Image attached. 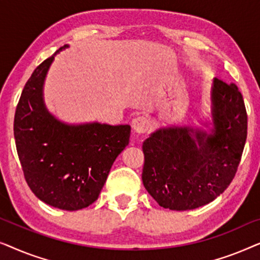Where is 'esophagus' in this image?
I'll return each instance as SVG.
<instances>
[{"mask_svg": "<svg viewBox=\"0 0 260 260\" xmlns=\"http://www.w3.org/2000/svg\"><path fill=\"white\" fill-rule=\"evenodd\" d=\"M131 126H133V129L136 134H147L151 129V123L147 117L140 116L133 119V122H131Z\"/></svg>", "mask_w": 260, "mask_h": 260, "instance_id": "esophagus-1", "label": "esophagus"}]
</instances>
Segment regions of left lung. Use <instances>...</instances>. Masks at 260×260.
I'll return each mask as SVG.
<instances>
[{
  "label": "left lung",
  "instance_id": "obj_1",
  "mask_svg": "<svg viewBox=\"0 0 260 260\" xmlns=\"http://www.w3.org/2000/svg\"><path fill=\"white\" fill-rule=\"evenodd\" d=\"M208 118L198 124L159 126L144 141L142 181L163 208L187 211L223 193L239 166L247 136V115L237 85L214 78Z\"/></svg>",
  "mask_w": 260,
  "mask_h": 260
}]
</instances>
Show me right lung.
Here are the masks:
<instances>
[{
  "instance_id": "1",
  "label": "right lung",
  "mask_w": 260,
  "mask_h": 260,
  "mask_svg": "<svg viewBox=\"0 0 260 260\" xmlns=\"http://www.w3.org/2000/svg\"><path fill=\"white\" fill-rule=\"evenodd\" d=\"M59 48L39 65L21 94L14 119L16 150L28 186L45 204L78 211L97 200L110 169L127 144V124L66 123L49 111L45 80Z\"/></svg>"
}]
</instances>
